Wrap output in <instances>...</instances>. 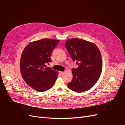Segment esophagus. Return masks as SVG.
I'll use <instances>...</instances> for the list:
<instances>
[{"mask_svg":"<svg viewBox=\"0 0 125 125\" xmlns=\"http://www.w3.org/2000/svg\"><path fill=\"white\" fill-rule=\"evenodd\" d=\"M64 73H65L63 71H59V74H60V75H63Z\"/></svg>","mask_w":125,"mask_h":125,"instance_id":"1","label":"esophagus"}]
</instances>
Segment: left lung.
Returning a JSON list of instances; mask_svg holds the SVG:
<instances>
[{
	"mask_svg": "<svg viewBox=\"0 0 125 125\" xmlns=\"http://www.w3.org/2000/svg\"><path fill=\"white\" fill-rule=\"evenodd\" d=\"M65 47L78 67L72 70L73 78L67 84L71 90L81 93L89 90L99 79L102 69L100 52L94 43L73 38L66 41Z\"/></svg>",
	"mask_w": 125,
	"mask_h": 125,
	"instance_id": "8db88e82",
	"label": "left lung"
}]
</instances>
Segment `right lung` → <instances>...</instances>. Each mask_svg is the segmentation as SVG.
I'll return each mask as SVG.
<instances>
[{"label": "right lung", "instance_id": "obj_1", "mask_svg": "<svg viewBox=\"0 0 125 125\" xmlns=\"http://www.w3.org/2000/svg\"><path fill=\"white\" fill-rule=\"evenodd\" d=\"M59 40L43 38L29 43L21 57L20 71L25 82L36 91L42 92L54 84L58 72L47 67L52 61L51 54Z\"/></svg>", "mask_w": 125, "mask_h": 125}]
</instances>
